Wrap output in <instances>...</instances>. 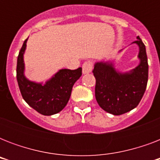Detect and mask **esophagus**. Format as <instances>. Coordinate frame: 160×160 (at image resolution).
Listing matches in <instances>:
<instances>
[{
	"label": "esophagus",
	"instance_id": "34e87169",
	"mask_svg": "<svg viewBox=\"0 0 160 160\" xmlns=\"http://www.w3.org/2000/svg\"><path fill=\"white\" fill-rule=\"evenodd\" d=\"M92 70V62L90 61H85L82 65V72L84 75L89 74Z\"/></svg>",
	"mask_w": 160,
	"mask_h": 160
}]
</instances>
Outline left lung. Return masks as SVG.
<instances>
[{"instance_id": "1", "label": "left lung", "mask_w": 160, "mask_h": 160, "mask_svg": "<svg viewBox=\"0 0 160 160\" xmlns=\"http://www.w3.org/2000/svg\"><path fill=\"white\" fill-rule=\"evenodd\" d=\"M134 43L139 46V64L129 72H119L109 61L96 62L94 66L95 99L105 111L114 115L134 109L146 90L149 73L146 49L139 36Z\"/></svg>"}]
</instances>
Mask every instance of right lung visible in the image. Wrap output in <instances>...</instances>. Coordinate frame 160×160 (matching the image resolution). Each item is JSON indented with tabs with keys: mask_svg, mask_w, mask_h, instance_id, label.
Instances as JSON below:
<instances>
[{
	"mask_svg": "<svg viewBox=\"0 0 160 160\" xmlns=\"http://www.w3.org/2000/svg\"><path fill=\"white\" fill-rule=\"evenodd\" d=\"M26 39L19 52L16 79L21 95L31 108L43 115H52L61 111L70 100L73 85L82 75V68L60 70L45 84L29 80L25 76L24 53Z\"/></svg>",
	"mask_w": 160,
	"mask_h": 160,
	"instance_id": "obj_1",
	"label": "right lung"
}]
</instances>
